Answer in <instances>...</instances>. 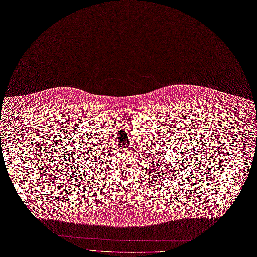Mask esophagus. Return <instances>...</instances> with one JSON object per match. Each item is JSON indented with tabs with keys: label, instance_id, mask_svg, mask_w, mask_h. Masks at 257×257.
<instances>
[{
	"label": "esophagus",
	"instance_id": "obj_1",
	"mask_svg": "<svg viewBox=\"0 0 257 257\" xmlns=\"http://www.w3.org/2000/svg\"><path fill=\"white\" fill-rule=\"evenodd\" d=\"M121 152H123V153H127V150H126V149H121Z\"/></svg>",
	"mask_w": 257,
	"mask_h": 257
}]
</instances>
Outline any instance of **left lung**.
<instances>
[{"label": "left lung", "mask_w": 257, "mask_h": 257, "mask_svg": "<svg viewBox=\"0 0 257 257\" xmlns=\"http://www.w3.org/2000/svg\"><path fill=\"white\" fill-rule=\"evenodd\" d=\"M163 161H164L163 159H161V158H159V161H158V165H160V163H163ZM155 165H156V164H155ZM163 174H164V173H163Z\"/></svg>", "instance_id": "1"}]
</instances>
